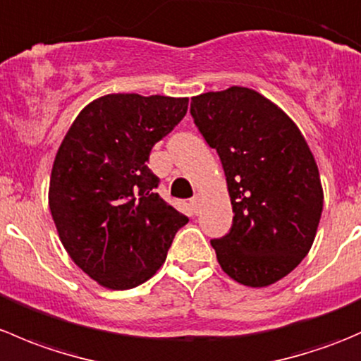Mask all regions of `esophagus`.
Instances as JSON below:
<instances>
[{"mask_svg": "<svg viewBox=\"0 0 361 361\" xmlns=\"http://www.w3.org/2000/svg\"><path fill=\"white\" fill-rule=\"evenodd\" d=\"M190 206H192V211H194V213H199V207H201V195L195 194L194 197L190 199Z\"/></svg>", "mask_w": 361, "mask_h": 361, "instance_id": "esophagus-1", "label": "esophagus"}]
</instances>
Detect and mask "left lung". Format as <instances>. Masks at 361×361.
<instances>
[{
	"instance_id": "left-lung-1",
	"label": "left lung",
	"mask_w": 361,
	"mask_h": 361,
	"mask_svg": "<svg viewBox=\"0 0 361 361\" xmlns=\"http://www.w3.org/2000/svg\"><path fill=\"white\" fill-rule=\"evenodd\" d=\"M195 126L224 166L232 228L211 246L225 274L251 288L274 285L314 243L323 187L300 129L248 87L192 97Z\"/></svg>"
}]
</instances>
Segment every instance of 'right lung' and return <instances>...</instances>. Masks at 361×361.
Segmentation results:
<instances>
[{
  "instance_id": "right-lung-1",
  "label": "right lung",
  "mask_w": 361,
  "mask_h": 361,
  "mask_svg": "<svg viewBox=\"0 0 361 361\" xmlns=\"http://www.w3.org/2000/svg\"><path fill=\"white\" fill-rule=\"evenodd\" d=\"M188 97L106 94L87 104L61 143L49 206L71 260L110 290L148 281L188 218L155 192L147 162L187 115Z\"/></svg>"
}]
</instances>
